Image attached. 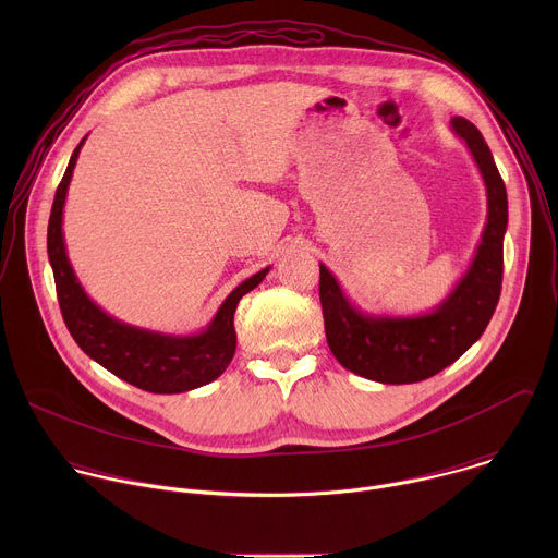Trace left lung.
<instances>
[{
    "mask_svg": "<svg viewBox=\"0 0 558 558\" xmlns=\"http://www.w3.org/2000/svg\"><path fill=\"white\" fill-rule=\"evenodd\" d=\"M450 130L463 141L484 179L488 214L482 241L448 295L426 313H371L353 304L333 271L320 263L329 349L347 371L379 384H413L450 366L482 338L499 302L508 229L506 185L482 132L461 117L450 119Z\"/></svg>",
    "mask_w": 558,
    "mask_h": 558,
    "instance_id": "left-lung-1",
    "label": "left lung"
}]
</instances>
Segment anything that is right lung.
I'll list each match as a JSON object with an SVG mask.
<instances>
[{
  "label": "right lung",
  "mask_w": 558,
  "mask_h": 558,
  "mask_svg": "<svg viewBox=\"0 0 558 558\" xmlns=\"http://www.w3.org/2000/svg\"><path fill=\"white\" fill-rule=\"evenodd\" d=\"M88 136L70 156L57 187L48 220V260L65 327L82 351L123 381L147 392L174 395L205 386L220 377L235 353L233 313L241 298L254 291L271 267L238 284L218 306L205 329L196 333H161L128 325L104 311L78 282L65 250L63 207L72 172Z\"/></svg>",
  "instance_id": "right-lung-1"
}]
</instances>
